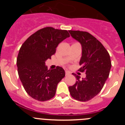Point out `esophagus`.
<instances>
[{"label": "esophagus", "mask_w": 125, "mask_h": 125, "mask_svg": "<svg viewBox=\"0 0 125 125\" xmlns=\"http://www.w3.org/2000/svg\"><path fill=\"white\" fill-rule=\"evenodd\" d=\"M65 73H66V76H68V75H69V74H70V73H69L68 71H65Z\"/></svg>", "instance_id": "1"}]
</instances>
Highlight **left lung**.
<instances>
[{
  "label": "left lung",
  "instance_id": "obj_1",
  "mask_svg": "<svg viewBox=\"0 0 125 125\" xmlns=\"http://www.w3.org/2000/svg\"><path fill=\"white\" fill-rule=\"evenodd\" d=\"M73 38L80 42L82 56L79 65L80 72H86V78L73 74L77 81L69 87L71 95L79 101H87L101 91L108 79L111 67L108 52L103 45L89 32L79 31H69Z\"/></svg>",
  "mask_w": 125,
  "mask_h": 125
}]
</instances>
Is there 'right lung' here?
Returning <instances> with one entry per match:
<instances>
[{"mask_svg":"<svg viewBox=\"0 0 125 125\" xmlns=\"http://www.w3.org/2000/svg\"><path fill=\"white\" fill-rule=\"evenodd\" d=\"M69 36L66 30L44 27L32 34L20 48L17 58L19 76L25 91L35 100L45 101L55 96L65 71L59 66L48 70L45 62L54 54L59 43Z\"/></svg>","mask_w":125,"mask_h":125,"instance_id":"right-lung-1","label":"right lung"}]
</instances>
